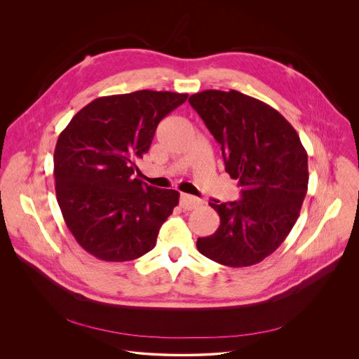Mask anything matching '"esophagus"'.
I'll return each mask as SVG.
<instances>
[{
  "label": "esophagus",
  "instance_id": "obj_1",
  "mask_svg": "<svg viewBox=\"0 0 359 359\" xmlns=\"http://www.w3.org/2000/svg\"><path fill=\"white\" fill-rule=\"evenodd\" d=\"M179 203H180V208H182L183 210H193V209H196V208L200 206L201 200L197 198V197H194V196H190V194H184V193H183V194H180Z\"/></svg>",
  "mask_w": 359,
  "mask_h": 359
}]
</instances>
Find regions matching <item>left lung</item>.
Segmentation results:
<instances>
[{
	"label": "left lung",
	"instance_id": "1",
	"mask_svg": "<svg viewBox=\"0 0 359 359\" xmlns=\"http://www.w3.org/2000/svg\"><path fill=\"white\" fill-rule=\"evenodd\" d=\"M189 104L222 146L226 172L238 180V201L209 203L219 229L197 250L227 267H248L274 252L294 227L309 189V158L288 121L237 90L209 89Z\"/></svg>",
	"mask_w": 359,
	"mask_h": 359
}]
</instances>
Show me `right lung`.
<instances>
[{
	"label": "right lung",
	"instance_id": "1",
	"mask_svg": "<svg viewBox=\"0 0 359 359\" xmlns=\"http://www.w3.org/2000/svg\"><path fill=\"white\" fill-rule=\"evenodd\" d=\"M187 93L136 90L102 96L82 108L58 137L55 190L78 244L104 262H130L156 245L179 191L135 177L159 122Z\"/></svg>",
	"mask_w": 359,
	"mask_h": 359
}]
</instances>
